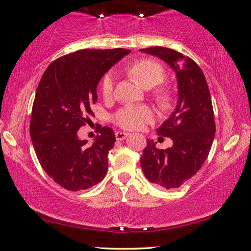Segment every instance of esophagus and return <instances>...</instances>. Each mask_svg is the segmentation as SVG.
I'll return each instance as SVG.
<instances>
[{
	"label": "esophagus",
	"instance_id": "esophagus-1",
	"mask_svg": "<svg viewBox=\"0 0 251 251\" xmlns=\"http://www.w3.org/2000/svg\"><path fill=\"white\" fill-rule=\"evenodd\" d=\"M116 139H117V141H123L125 140L127 136H128V133H125V132H116Z\"/></svg>",
	"mask_w": 251,
	"mask_h": 251
}]
</instances>
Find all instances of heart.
<instances>
[{"instance_id":"obj_1","label":"heart","mask_w":251,"mask_h":251,"mask_svg":"<svg viewBox=\"0 0 251 251\" xmlns=\"http://www.w3.org/2000/svg\"><path fill=\"white\" fill-rule=\"evenodd\" d=\"M128 74L133 79H135L141 86L146 89L158 85L164 82L165 69L160 63L151 59H142L134 62L128 68ZM114 91V75L107 74L101 82V93L103 98L108 99L112 95ZM158 101L161 105H168L171 101L169 94L161 92L157 95ZM154 114L152 109L148 105H127L116 112L114 121L122 128L127 130L140 129L153 121Z\"/></svg>"}]
</instances>
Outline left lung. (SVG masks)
Returning a JSON list of instances; mask_svg holds the SVG:
<instances>
[{
  "label": "left lung",
  "mask_w": 251,
  "mask_h": 251,
  "mask_svg": "<svg viewBox=\"0 0 251 251\" xmlns=\"http://www.w3.org/2000/svg\"><path fill=\"white\" fill-rule=\"evenodd\" d=\"M141 51L164 60L175 72L178 85L175 110L157 129L158 135L171 137L173 146L161 150L148 140L141 167L151 183L179 188L197 174L209 154L216 132L210 92L202 70L189 56L162 47Z\"/></svg>",
  "instance_id": "1"
}]
</instances>
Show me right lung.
Returning <instances> with one entry per match:
<instances>
[{
	"label": "right lung",
	"mask_w": 251,
	"mask_h": 251,
	"mask_svg": "<svg viewBox=\"0 0 251 251\" xmlns=\"http://www.w3.org/2000/svg\"><path fill=\"white\" fill-rule=\"evenodd\" d=\"M126 49L79 50L54 60L45 70L35 94L30 139L42 168L69 191L86 190L104 178L108 153L115 146L110 127H99L92 146L77 132L93 115L102 76L128 54Z\"/></svg>",
	"instance_id": "1"
}]
</instances>
